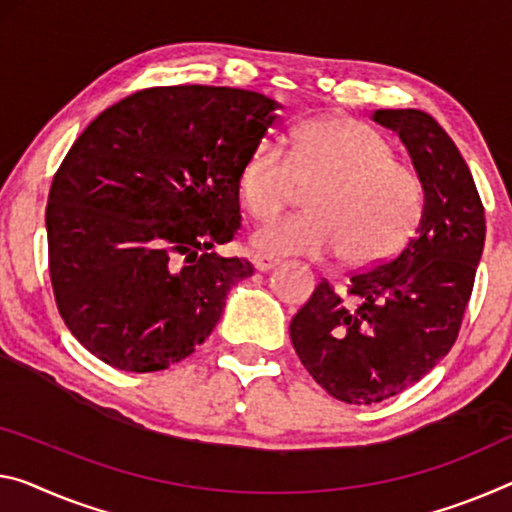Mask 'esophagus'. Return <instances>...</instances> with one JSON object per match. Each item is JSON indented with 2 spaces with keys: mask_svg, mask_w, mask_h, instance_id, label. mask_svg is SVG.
I'll use <instances>...</instances> for the list:
<instances>
[{
  "mask_svg": "<svg viewBox=\"0 0 512 512\" xmlns=\"http://www.w3.org/2000/svg\"><path fill=\"white\" fill-rule=\"evenodd\" d=\"M254 265H256L258 272H267V270H272V267L279 265V258L267 256V254H256L254 256Z\"/></svg>",
  "mask_w": 512,
  "mask_h": 512,
  "instance_id": "1",
  "label": "esophagus"
}]
</instances>
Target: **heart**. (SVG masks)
Returning <instances> with one entry per match:
<instances>
[{
	"instance_id": "obj_1",
	"label": "heart",
	"mask_w": 512,
	"mask_h": 512,
	"mask_svg": "<svg viewBox=\"0 0 512 512\" xmlns=\"http://www.w3.org/2000/svg\"><path fill=\"white\" fill-rule=\"evenodd\" d=\"M313 187L302 217H277L258 226L254 245L267 256L371 267L403 249L421 222L423 183L414 167L393 157L391 141L348 116L311 121L290 137L288 155L272 139L249 153L240 171L242 206L267 219Z\"/></svg>"
}]
</instances>
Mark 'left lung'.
<instances>
[{"mask_svg":"<svg viewBox=\"0 0 512 512\" xmlns=\"http://www.w3.org/2000/svg\"><path fill=\"white\" fill-rule=\"evenodd\" d=\"M398 132L423 183L410 242L345 293L322 279L290 322L306 371L336 400L373 405L428 375L460 334L485 245V210L458 146L421 109H375Z\"/></svg>","mask_w":512,"mask_h":512,"instance_id":"obj_1","label":"left lung"}]
</instances>
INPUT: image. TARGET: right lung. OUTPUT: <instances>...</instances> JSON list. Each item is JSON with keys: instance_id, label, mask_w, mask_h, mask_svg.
<instances>
[{"instance_id": "add662e5", "label": "right lung", "mask_w": 512, "mask_h": 512, "mask_svg": "<svg viewBox=\"0 0 512 512\" xmlns=\"http://www.w3.org/2000/svg\"><path fill=\"white\" fill-rule=\"evenodd\" d=\"M277 109L231 86H153L75 139L47 199V256L57 309L91 355L153 373L210 336L254 274L215 247L240 229L242 164Z\"/></svg>"}]
</instances>
